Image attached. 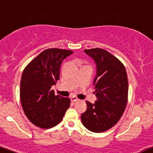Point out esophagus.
I'll return each instance as SVG.
<instances>
[{
  "label": "esophagus",
  "instance_id": "esophagus-1",
  "mask_svg": "<svg viewBox=\"0 0 153 153\" xmlns=\"http://www.w3.org/2000/svg\"><path fill=\"white\" fill-rule=\"evenodd\" d=\"M71 101L72 102H78L79 101V99L77 98L76 97H75V96H73V97H71Z\"/></svg>",
  "mask_w": 153,
  "mask_h": 153
}]
</instances>
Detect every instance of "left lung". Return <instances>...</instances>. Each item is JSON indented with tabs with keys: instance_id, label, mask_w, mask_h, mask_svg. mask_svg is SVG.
Masks as SVG:
<instances>
[{
	"instance_id": "left-lung-1",
	"label": "left lung",
	"mask_w": 153,
	"mask_h": 153,
	"mask_svg": "<svg viewBox=\"0 0 153 153\" xmlns=\"http://www.w3.org/2000/svg\"><path fill=\"white\" fill-rule=\"evenodd\" d=\"M84 51L97 65L94 85L97 101L86 102L81 120L87 129L100 133L114 126L123 115L128 102V78L123 63L110 52L99 48Z\"/></svg>"
}]
</instances>
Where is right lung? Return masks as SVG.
<instances>
[{"label": "right lung", "instance_id": "right-lung-1", "mask_svg": "<svg viewBox=\"0 0 153 153\" xmlns=\"http://www.w3.org/2000/svg\"><path fill=\"white\" fill-rule=\"evenodd\" d=\"M73 53L70 50L48 48L23 71L20 83L22 106L30 121L39 128L57 125L70 107V98L56 96L51 87L59 79L62 61Z\"/></svg>", "mask_w": 153, "mask_h": 153}]
</instances>
